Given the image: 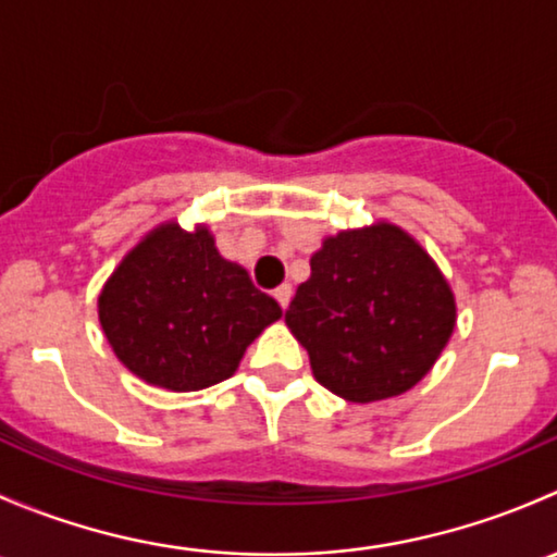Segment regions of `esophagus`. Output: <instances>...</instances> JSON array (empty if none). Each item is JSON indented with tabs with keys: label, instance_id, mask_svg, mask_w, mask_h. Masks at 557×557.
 <instances>
[{
	"label": "esophagus",
	"instance_id": "1",
	"mask_svg": "<svg viewBox=\"0 0 557 557\" xmlns=\"http://www.w3.org/2000/svg\"><path fill=\"white\" fill-rule=\"evenodd\" d=\"M290 296H294V288H290L288 283H285V285H280V288L274 290V299L280 301V307H283V310H285V307L290 305Z\"/></svg>",
	"mask_w": 557,
	"mask_h": 557
}]
</instances>
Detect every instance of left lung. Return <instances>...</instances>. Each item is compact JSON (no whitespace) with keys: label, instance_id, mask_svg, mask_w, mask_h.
<instances>
[{"label":"left lung","instance_id":"8db88e82","mask_svg":"<svg viewBox=\"0 0 557 557\" xmlns=\"http://www.w3.org/2000/svg\"><path fill=\"white\" fill-rule=\"evenodd\" d=\"M285 323L314 380L352 404L418 385L455 329V296L434 258L393 223L339 232L310 258Z\"/></svg>","mask_w":557,"mask_h":557}]
</instances>
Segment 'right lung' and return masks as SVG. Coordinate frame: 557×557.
I'll return each mask as SVG.
<instances>
[{
  "mask_svg": "<svg viewBox=\"0 0 557 557\" xmlns=\"http://www.w3.org/2000/svg\"><path fill=\"white\" fill-rule=\"evenodd\" d=\"M277 301L218 252L210 228L161 223L99 294V323L128 372L185 393L232 377L247 345L280 320Z\"/></svg>",
  "mask_w": 557,
  "mask_h": 557,
  "instance_id": "add662e5",
  "label": "right lung"
}]
</instances>
